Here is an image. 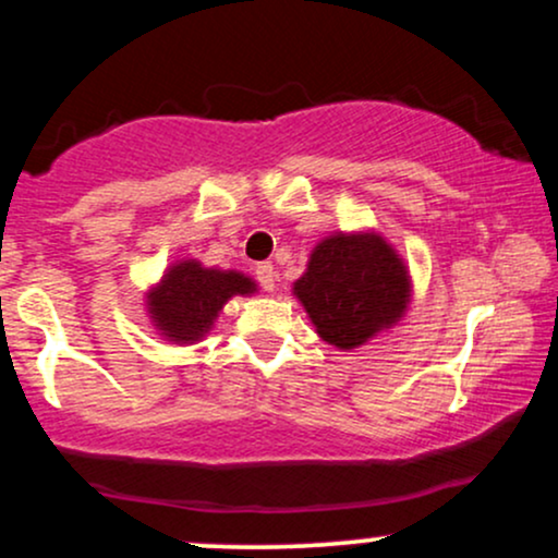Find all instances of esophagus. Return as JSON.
Listing matches in <instances>:
<instances>
[{
    "label": "esophagus",
    "mask_w": 558,
    "mask_h": 558,
    "mask_svg": "<svg viewBox=\"0 0 558 558\" xmlns=\"http://www.w3.org/2000/svg\"><path fill=\"white\" fill-rule=\"evenodd\" d=\"M254 275H257L259 286L265 288V291H272L275 288V267L270 262H259L257 267H254Z\"/></svg>",
    "instance_id": "obj_1"
}]
</instances>
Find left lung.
Instances as JSON below:
<instances>
[{
    "label": "left lung",
    "mask_w": 558,
    "mask_h": 558,
    "mask_svg": "<svg viewBox=\"0 0 558 558\" xmlns=\"http://www.w3.org/2000/svg\"><path fill=\"white\" fill-rule=\"evenodd\" d=\"M293 293L323 341L356 349L407 312L412 283L393 246L377 233H336L319 241Z\"/></svg>",
    "instance_id": "left-lung-1"
}]
</instances>
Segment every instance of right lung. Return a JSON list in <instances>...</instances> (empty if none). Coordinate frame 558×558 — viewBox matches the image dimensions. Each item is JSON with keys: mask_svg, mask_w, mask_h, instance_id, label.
<instances>
[{"mask_svg": "<svg viewBox=\"0 0 558 558\" xmlns=\"http://www.w3.org/2000/svg\"><path fill=\"white\" fill-rule=\"evenodd\" d=\"M257 291V283L235 270H213L196 259L168 267L159 286L146 296L151 323L168 341L194 343L213 330L228 299Z\"/></svg>", "mask_w": 558, "mask_h": 558, "instance_id": "right-lung-1", "label": "right lung"}]
</instances>
